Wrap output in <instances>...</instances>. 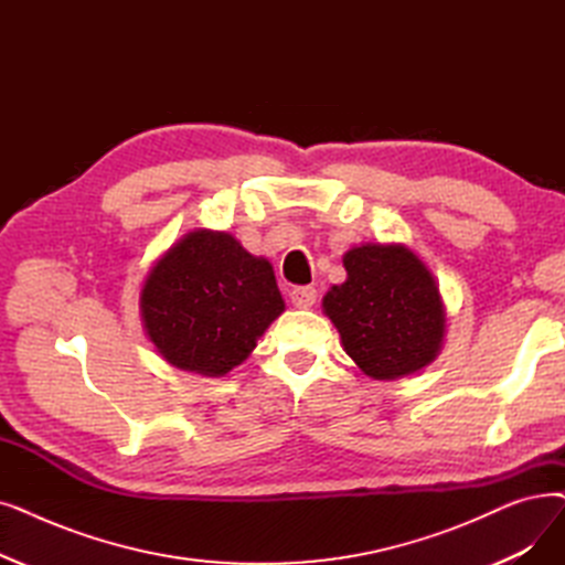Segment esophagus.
I'll return each instance as SVG.
<instances>
[{
  "instance_id": "obj_1",
  "label": "esophagus",
  "mask_w": 565,
  "mask_h": 565,
  "mask_svg": "<svg viewBox=\"0 0 565 565\" xmlns=\"http://www.w3.org/2000/svg\"><path fill=\"white\" fill-rule=\"evenodd\" d=\"M316 298H318V290L313 286H296L290 290V302L300 309L313 307Z\"/></svg>"
}]
</instances>
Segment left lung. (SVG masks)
Wrapping results in <instances>:
<instances>
[{
	"label": "left lung",
	"mask_w": 565,
	"mask_h": 565,
	"mask_svg": "<svg viewBox=\"0 0 565 565\" xmlns=\"http://www.w3.org/2000/svg\"><path fill=\"white\" fill-rule=\"evenodd\" d=\"M349 279L323 309L360 370L379 381L429 364L444 341L446 311L423 260L402 244H364L343 256Z\"/></svg>",
	"instance_id": "8db88e82"
}]
</instances>
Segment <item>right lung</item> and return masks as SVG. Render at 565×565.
Segmentation results:
<instances>
[{
  "instance_id": "right-lung-1",
  "label": "right lung",
  "mask_w": 565,
  "mask_h": 565,
  "mask_svg": "<svg viewBox=\"0 0 565 565\" xmlns=\"http://www.w3.org/2000/svg\"><path fill=\"white\" fill-rule=\"evenodd\" d=\"M140 309L157 351L180 370L224 376L284 311L273 265L212 231L180 239L145 281Z\"/></svg>"
}]
</instances>
